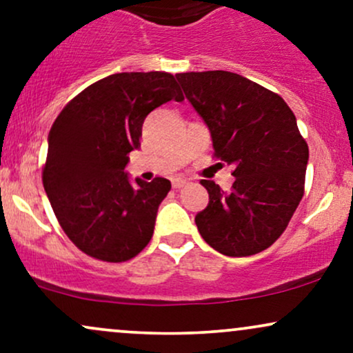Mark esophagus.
Instances as JSON below:
<instances>
[{"mask_svg":"<svg viewBox=\"0 0 353 353\" xmlns=\"http://www.w3.org/2000/svg\"><path fill=\"white\" fill-rule=\"evenodd\" d=\"M185 185V179H181V177H176V179H172V188L174 189H181Z\"/></svg>","mask_w":353,"mask_h":353,"instance_id":"1","label":"esophagus"}]
</instances>
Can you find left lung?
<instances>
[{"label": "left lung", "mask_w": 353, "mask_h": 353, "mask_svg": "<svg viewBox=\"0 0 353 353\" xmlns=\"http://www.w3.org/2000/svg\"><path fill=\"white\" fill-rule=\"evenodd\" d=\"M208 124L214 156L234 165L229 192L201 181L209 204L196 216L217 252L247 257L282 236L303 196L309 145L281 96L229 71L176 74Z\"/></svg>", "instance_id": "obj_1"}]
</instances>
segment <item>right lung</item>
I'll return each mask as SVG.
<instances>
[{
  "label": "right lung",
  "mask_w": 353,
  "mask_h": 353,
  "mask_svg": "<svg viewBox=\"0 0 353 353\" xmlns=\"http://www.w3.org/2000/svg\"><path fill=\"white\" fill-rule=\"evenodd\" d=\"M172 99L184 96L169 72H117L81 91L56 117L43 185L59 225L89 257L124 262L151 241L171 182L132 184L124 168L139 149L145 116Z\"/></svg>",
  "instance_id": "1"
}]
</instances>
